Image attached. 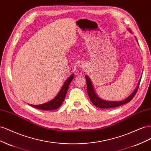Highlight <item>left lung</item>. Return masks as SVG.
Segmentation results:
<instances>
[{
    "mask_svg": "<svg viewBox=\"0 0 151 151\" xmlns=\"http://www.w3.org/2000/svg\"><path fill=\"white\" fill-rule=\"evenodd\" d=\"M131 32V31H130ZM85 79L87 81V92L88 97L90 98V101L92 102V104L99 108L102 109H108V108H113V107H116L119 106H122L123 104H125L127 103L130 102L132 99L134 97L135 95L136 94L138 88H139V86L140 82V80H139V83H138L136 88L135 89L134 91L130 95V96L127 97L125 99L122 101H107L102 99L99 98L95 92V90L93 89V87L92 84L91 80L87 76H85Z\"/></svg>",
    "mask_w": 151,
    "mask_h": 151,
    "instance_id": "left-lung-1",
    "label": "left lung"
}]
</instances>
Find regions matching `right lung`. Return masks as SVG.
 Returning a JSON list of instances; mask_svg holds the SVG:
<instances>
[{
  "label": "right lung",
  "instance_id": "add662e5",
  "mask_svg": "<svg viewBox=\"0 0 151 151\" xmlns=\"http://www.w3.org/2000/svg\"><path fill=\"white\" fill-rule=\"evenodd\" d=\"M74 74H72L69 78L66 80L65 82L63 84L61 89L60 90L58 94L55 96L52 100L50 101L46 102L45 104H40V105H32L29 104L31 106L35 107V108L42 109V110H45V111H50V110H54L58 109V107L61 106L63 104V102L65 99L66 95L68 91V89L69 88V86L70 85L71 81L74 78Z\"/></svg>",
  "mask_w": 151,
  "mask_h": 151
}]
</instances>
